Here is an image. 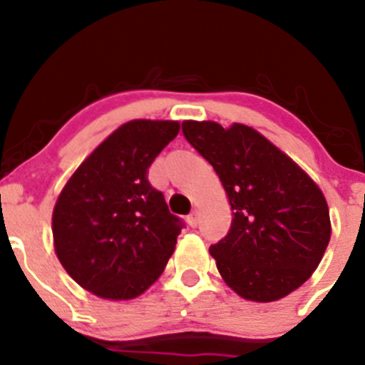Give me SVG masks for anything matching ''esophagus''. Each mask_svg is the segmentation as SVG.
I'll return each mask as SVG.
<instances>
[{
    "label": "esophagus",
    "instance_id": "obj_1",
    "mask_svg": "<svg viewBox=\"0 0 365 365\" xmlns=\"http://www.w3.org/2000/svg\"><path fill=\"white\" fill-rule=\"evenodd\" d=\"M187 224H189L190 227H197V224H200V217H197V212H192L189 217H187Z\"/></svg>",
    "mask_w": 365,
    "mask_h": 365
}]
</instances>
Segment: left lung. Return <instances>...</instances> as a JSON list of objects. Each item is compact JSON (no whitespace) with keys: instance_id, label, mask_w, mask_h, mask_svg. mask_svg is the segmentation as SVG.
Listing matches in <instances>:
<instances>
[{"instance_id":"left-lung-1","label":"left lung","mask_w":365,"mask_h":365,"mask_svg":"<svg viewBox=\"0 0 365 365\" xmlns=\"http://www.w3.org/2000/svg\"><path fill=\"white\" fill-rule=\"evenodd\" d=\"M187 141L215 169L233 219L210 247L217 270L245 300H281L318 268L332 235L318 183L256 128L185 120Z\"/></svg>"}]
</instances>
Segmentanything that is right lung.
I'll return each mask as SVG.
<instances>
[{"mask_svg": "<svg viewBox=\"0 0 365 365\" xmlns=\"http://www.w3.org/2000/svg\"><path fill=\"white\" fill-rule=\"evenodd\" d=\"M175 120H130L81 162L53 210L58 259L81 288L106 300L146 292L182 231L146 173L178 135Z\"/></svg>", "mask_w": 365, "mask_h": 365, "instance_id": "add662e5", "label": "right lung"}]
</instances>
